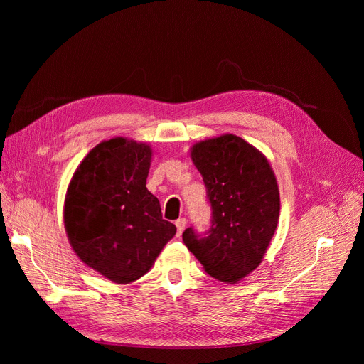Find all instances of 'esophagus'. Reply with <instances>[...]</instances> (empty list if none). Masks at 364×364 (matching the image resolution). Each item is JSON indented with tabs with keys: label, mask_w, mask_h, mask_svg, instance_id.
<instances>
[{
	"label": "esophagus",
	"mask_w": 364,
	"mask_h": 364,
	"mask_svg": "<svg viewBox=\"0 0 364 364\" xmlns=\"http://www.w3.org/2000/svg\"><path fill=\"white\" fill-rule=\"evenodd\" d=\"M186 226V220L185 218H179L176 220V228H178V235H181L183 232V229Z\"/></svg>",
	"instance_id": "esophagus-1"
}]
</instances>
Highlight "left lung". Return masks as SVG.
I'll list each match as a JSON object with an SVG mask.
<instances>
[{
	"label": "left lung",
	"instance_id": "left-lung-1",
	"mask_svg": "<svg viewBox=\"0 0 364 364\" xmlns=\"http://www.w3.org/2000/svg\"><path fill=\"white\" fill-rule=\"evenodd\" d=\"M191 159L206 186L213 225L206 237L185 229L183 243L208 274L235 284L259 266L278 226L277 178L267 158L232 134L196 142Z\"/></svg>",
	"mask_w": 364,
	"mask_h": 364
}]
</instances>
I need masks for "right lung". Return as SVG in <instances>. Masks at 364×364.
<instances>
[{
    "instance_id": "1",
    "label": "right lung",
    "mask_w": 364,
    "mask_h": 364,
    "mask_svg": "<svg viewBox=\"0 0 364 364\" xmlns=\"http://www.w3.org/2000/svg\"><path fill=\"white\" fill-rule=\"evenodd\" d=\"M151 147L123 136L95 146L70 181L63 223L75 255L117 284L151 269L176 226L146 186Z\"/></svg>"
}]
</instances>
